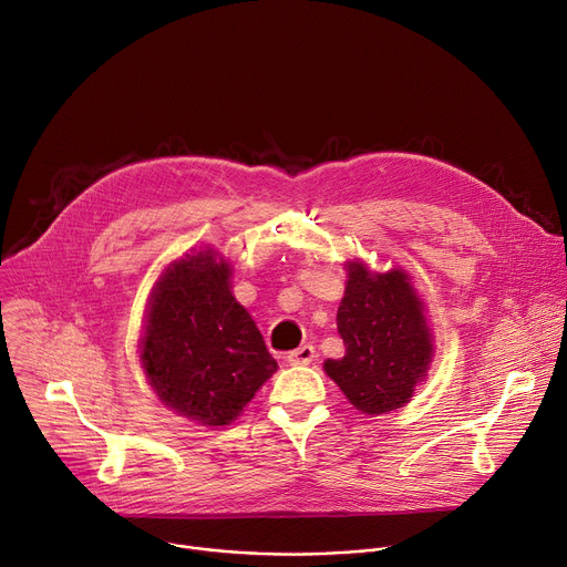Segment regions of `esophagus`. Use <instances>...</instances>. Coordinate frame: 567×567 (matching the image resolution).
Here are the masks:
<instances>
[{
    "mask_svg": "<svg viewBox=\"0 0 567 567\" xmlns=\"http://www.w3.org/2000/svg\"><path fill=\"white\" fill-rule=\"evenodd\" d=\"M315 359H317V350L310 343H305V346H300V348H296L287 354V362L291 367H307V364H312Z\"/></svg>",
    "mask_w": 567,
    "mask_h": 567,
    "instance_id": "obj_1",
    "label": "esophagus"
}]
</instances>
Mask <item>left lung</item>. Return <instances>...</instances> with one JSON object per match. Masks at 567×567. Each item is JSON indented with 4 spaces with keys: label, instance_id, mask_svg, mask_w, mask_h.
<instances>
[{
    "label": "left lung",
    "instance_id": "obj_1",
    "mask_svg": "<svg viewBox=\"0 0 567 567\" xmlns=\"http://www.w3.org/2000/svg\"><path fill=\"white\" fill-rule=\"evenodd\" d=\"M348 280L337 312L346 352L326 359V373L367 416L404 406L427 378L434 357L423 300L402 269L373 274L346 262Z\"/></svg>",
    "mask_w": 567,
    "mask_h": 567
}]
</instances>
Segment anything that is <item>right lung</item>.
<instances>
[{
	"label": "right lung",
	"instance_id": "right-lung-1",
	"mask_svg": "<svg viewBox=\"0 0 567 567\" xmlns=\"http://www.w3.org/2000/svg\"><path fill=\"white\" fill-rule=\"evenodd\" d=\"M213 248L165 269L148 298L140 362L161 402L198 425H230L278 369Z\"/></svg>",
	"mask_w": 567,
	"mask_h": 567
}]
</instances>
